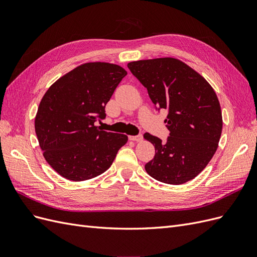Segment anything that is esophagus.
Instances as JSON below:
<instances>
[{
	"mask_svg": "<svg viewBox=\"0 0 257 257\" xmlns=\"http://www.w3.org/2000/svg\"><path fill=\"white\" fill-rule=\"evenodd\" d=\"M130 141H133V142H142L143 141V135L139 134L136 136H130Z\"/></svg>",
	"mask_w": 257,
	"mask_h": 257,
	"instance_id": "1",
	"label": "esophagus"
}]
</instances>
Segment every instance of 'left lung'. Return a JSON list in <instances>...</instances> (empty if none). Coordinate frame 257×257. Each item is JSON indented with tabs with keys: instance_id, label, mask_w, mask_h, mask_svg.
Masks as SVG:
<instances>
[{
	"instance_id": "1",
	"label": "left lung",
	"mask_w": 257,
	"mask_h": 257,
	"mask_svg": "<svg viewBox=\"0 0 257 257\" xmlns=\"http://www.w3.org/2000/svg\"><path fill=\"white\" fill-rule=\"evenodd\" d=\"M127 67L148 90L157 109L168 111L166 143L144 135L155 148L145 165L155 180L182 184L204 170L217 149L222 133V111L208 81L182 61L159 58L130 62Z\"/></svg>"
}]
</instances>
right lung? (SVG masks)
<instances>
[{
  "mask_svg": "<svg viewBox=\"0 0 257 257\" xmlns=\"http://www.w3.org/2000/svg\"><path fill=\"white\" fill-rule=\"evenodd\" d=\"M123 67L90 62L62 76L45 93L35 133L48 164L65 179L83 181L109 168L127 136L103 131L105 106L126 76Z\"/></svg>",
  "mask_w": 257,
  "mask_h": 257,
  "instance_id": "add662e5",
  "label": "right lung"
}]
</instances>
